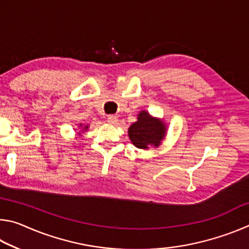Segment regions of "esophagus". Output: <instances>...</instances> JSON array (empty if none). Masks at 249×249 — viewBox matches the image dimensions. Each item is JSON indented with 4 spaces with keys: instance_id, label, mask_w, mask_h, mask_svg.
I'll list each match as a JSON object with an SVG mask.
<instances>
[{
    "instance_id": "obj_1",
    "label": "esophagus",
    "mask_w": 249,
    "mask_h": 249,
    "mask_svg": "<svg viewBox=\"0 0 249 249\" xmlns=\"http://www.w3.org/2000/svg\"><path fill=\"white\" fill-rule=\"evenodd\" d=\"M107 122L109 124H116L117 123V117L115 115H108Z\"/></svg>"
}]
</instances>
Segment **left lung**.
<instances>
[{"instance_id": "left-lung-1", "label": "left lung", "mask_w": 249, "mask_h": 249, "mask_svg": "<svg viewBox=\"0 0 249 249\" xmlns=\"http://www.w3.org/2000/svg\"><path fill=\"white\" fill-rule=\"evenodd\" d=\"M165 125L153 119L148 113L142 111L138 121L128 128V135L133 144L138 148L146 149L148 146H158L165 136Z\"/></svg>"}]
</instances>
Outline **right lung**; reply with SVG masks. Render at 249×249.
Returning a JSON list of instances; mask_svg holds the SVG:
<instances>
[{"instance_id":"right-lung-1","label":"right lung","mask_w":249,"mask_h":249,"mask_svg":"<svg viewBox=\"0 0 249 249\" xmlns=\"http://www.w3.org/2000/svg\"><path fill=\"white\" fill-rule=\"evenodd\" d=\"M87 127H88V126H86V128H87Z\"/></svg>"}]
</instances>
